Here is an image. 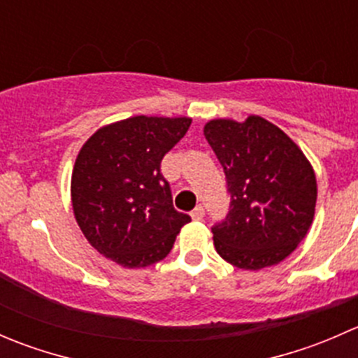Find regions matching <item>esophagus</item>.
I'll list each match as a JSON object with an SVG mask.
<instances>
[{
    "label": "esophagus",
    "instance_id": "obj_1",
    "mask_svg": "<svg viewBox=\"0 0 358 358\" xmlns=\"http://www.w3.org/2000/svg\"><path fill=\"white\" fill-rule=\"evenodd\" d=\"M190 216H192V220H196V222H199V220L204 218V208H202L201 204L196 206V208H194V211L190 213Z\"/></svg>",
    "mask_w": 358,
    "mask_h": 358
}]
</instances>
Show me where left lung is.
Masks as SVG:
<instances>
[{
	"mask_svg": "<svg viewBox=\"0 0 358 358\" xmlns=\"http://www.w3.org/2000/svg\"><path fill=\"white\" fill-rule=\"evenodd\" d=\"M204 136L218 157L230 211L211 227L218 255L243 270L277 265L305 239L315 215L317 180L299 147L259 115L213 119Z\"/></svg>",
	"mask_w": 358,
	"mask_h": 358,
	"instance_id": "8db88e82",
	"label": "left lung"
}]
</instances>
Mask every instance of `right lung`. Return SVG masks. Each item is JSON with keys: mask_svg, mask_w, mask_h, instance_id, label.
Returning a JSON list of instances; mask_svg holds the SVG:
<instances>
[{"mask_svg": "<svg viewBox=\"0 0 358 358\" xmlns=\"http://www.w3.org/2000/svg\"><path fill=\"white\" fill-rule=\"evenodd\" d=\"M190 117L135 115L93 133L71 180L76 222L100 255L143 268L171 251L190 216L173 208L161 161L190 128Z\"/></svg>", "mask_w": 358, "mask_h": 358, "instance_id": "1", "label": "right lung"}]
</instances>
